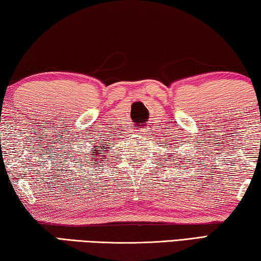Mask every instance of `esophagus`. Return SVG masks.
<instances>
[{
	"label": "esophagus",
	"instance_id": "34e87169",
	"mask_svg": "<svg viewBox=\"0 0 261 261\" xmlns=\"http://www.w3.org/2000/svg\"><path fill=\"white\" fill-rule=\"evenodd\" d=\"M141 132H143V130H141Z\"/></svg>",
	"mask_w": 261,
	"mask_h": 261
}]
</instances>
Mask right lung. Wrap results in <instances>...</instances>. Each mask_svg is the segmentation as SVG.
Masks as SVG:
<instances>
[{
    "mask_svg": "<svg viewBox=\"0 0 261 261\" xmlns=\"http://www.w3.org/2000/svg\"><path fill=\"white\" fill-rule=\"evenodd\" d=\"M95 148H99V146H95ZM102 148H103V146H102ZM93 153H97V154H101V150H93ZM97 154H96V156H99V155H97ZM92 155H94V154H92ZM101 156H102V158H103V155H101Z\"/></svg>",
    "mask_w": 261,
    "mask_h": 261,
    "instance_id": "1",
    "label": "right lung"
}]
</instances>
